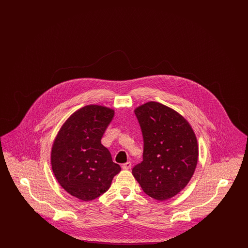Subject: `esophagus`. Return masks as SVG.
<instances>
[{"mask_svg": "<svg viewBox=\"0 0 248 248\" xmlns=\"http://www.w3.org/2000/svg\"><path fill=\"white\" fill-rule=\"evenodd\" d=\"M131 165H132V164L130 162H127V163H125V164L122 165V167H123L124 170H127V169L131 168Z\"/></svg>", "mask_w": 248, "mask_h": 248, "instance_id": "obj_1", "label": "esophagus"}]
</instances>
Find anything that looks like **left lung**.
Instances as JSON below:
<instances>
[{"label": "left lung", "mask_w": 248, "mask_h": 248, "mask_svg": "<svg viewBox=\"0 0 248 248\" xmlns=\"http://www.w3.org/2000/svg\"><path fill=\"white\" fill-rule=\"evenodd\" d=\"M144 141L143 161L132 174L143 191L165 201L184 189L198 161V143L189 122L175 109L150 101L135 108Z\"/></svg>", "instance_id": "left-lung-1"}]
</instances>
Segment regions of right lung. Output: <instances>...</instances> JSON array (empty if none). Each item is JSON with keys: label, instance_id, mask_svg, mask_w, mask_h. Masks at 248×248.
<instances>
[{"label": "right lung", "instance_id": "1", "mask_svg": "<svg viewBox=\"0 0 248 248\" xmlns=\"http://www.w3.org/2000/svg\"><path fill=\"white\" fill-rule=\"evenodd\" d=\"M114 109L87 105L73 112L54 140L52 170L60 186L80 200L92 201L109 189L120 165L101 144Z\"/></svg>", "mask_w": 248, "mask_h": 248}]
</instances>
